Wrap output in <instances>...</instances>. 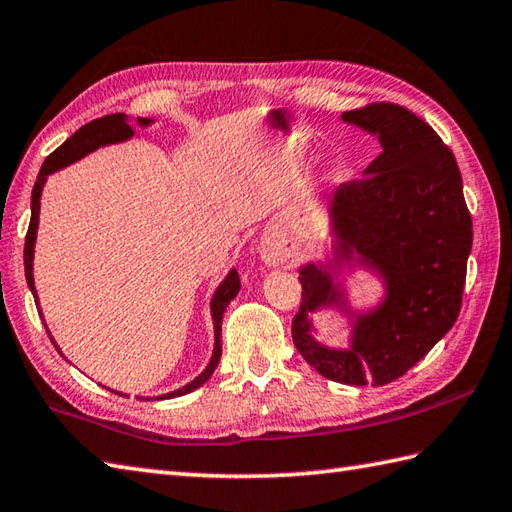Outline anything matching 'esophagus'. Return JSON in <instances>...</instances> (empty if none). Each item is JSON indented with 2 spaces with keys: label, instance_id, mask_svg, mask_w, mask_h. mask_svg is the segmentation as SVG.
Returning <instances> with one entry per match:
<instances>
[{
  "label": "esophagus",
  "instance_id": "esophagus-1",
  "mask_svg": "<svg viewBox=\"0 0 512 512\" xmlns=\"http://www.w3.org/2000/svg\"><path fill=\"white\" fill-rule=\"evenodd\" d=\"M258 252L267 267H280L296 256V249L291 247L287 243V238L280 232H276V229H271V232H267L263 238H260Z\"/></svg>",
  "mask_w": 512,
  "mask_h": 512
}]
</instances>
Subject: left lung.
I'll use <instances>...</instances> for the list:
<instances>
[{
    "mask_svg": "<svg viewBox=\"0 0 512 512\" xmlns=\"http://www.w3.org/2000/svg\"><path fill=\"white\" fill-rule=\"evenodd\" d=\"M342 121L378 137L382 152L362 179L327 196L333 241L325 260L300 267L302 302L291 338L322 378L382 387L420 362L455 325L473 223L455 156L429 123L395 103L344 112ZM356 268L371 270L383 283L381 302L369 310L351 308L343 287V274ZM322 308L348 318L347 348L315 340L310 316Z\"/></svg>",
    "mask_w": 512,
    "mask_h": 512,
    "instance_id": "left-lung-1",
    "label": "left lung"
}]
</instances>
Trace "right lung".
I'll return each mask as SVG.
<instances>
[{
  "instance_id": "right-lung-1",
  "label": "right lung",
  "mask_w": 512,
  "mask_h": 512,
  "mask_svg": "<svg viewBox=\"0 0 512 512\" xmlns=\"http://www.w3.org/2000/svg\"><path fill=\"white\" fill-rule=\"evenodd\" d=\"M154 119H132L128 114H108V117H101L83 125L75 134H72L70 139H66L64 143L59 145V148L52 152L48 159L41 165V170L37 174V181L33 187V196H30V225H28V234H26V247H24V269H26V283L33 291L35 302L39 305V296H37V289H35V276H33V260H35V241H37V227H39V207H41V190H44V185L48 181L50 174H55L57 170H64L68 165L77 163L83 156H88L90 152H95L99 148H106V145H114V143H123L132 139L134 134V125H141V128H148L152 125ZM238 291H241V278H238V271L236 269H229L227 276L223 278V283L216 287L212 302H210V311H212V322H214V351H212V358L210 364L203 369L201 375H196L192 382H187L185 387L170 391L165 395H159L156 400H170V398H179V395L185 393H192L194 389L203 387V384L212 378L214 369L218 367V360H221V325H223V314L229 302H232ZM39 316L44 318L41 314V307H39ZM46 325V320H44ZM48 329V327H46ZM48 336H50V329H48ZM52 344H55V349L61 353L59 344L55 342V338L50 336ZM64 356V353H61ZM119 393V391H114ZM123 395V393H119ZM139 400H150V398H143L139 395Z\"/></svg>"
}]
</instances>
